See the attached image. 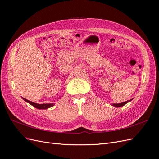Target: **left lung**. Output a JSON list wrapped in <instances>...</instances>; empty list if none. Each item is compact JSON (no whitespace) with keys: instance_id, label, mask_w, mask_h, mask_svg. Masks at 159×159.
Masks as SVG:
<instances>
[{"instance_id":"left-lung-1","label":"left lung","mask_w":159,"mask_h":159,"mask_svg":"<svg viewBox=\"0 0 159 159\" xmlns=\"http://www.w3.org/2000/svg\"><path fill=\"white\" fill-rule=\"evenodd\" d=\"M131 100L132 99H130V100L127 101V102H123V103H113V104H112V105H113V106H114V107H120L123 106V105H125L126 103H127L128 102H131Z\"/></svg>"}]
</instances>
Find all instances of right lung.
Listing matches in <instances>:
<instances>
[{
	"mask_svg": "<svg viewBox=\"0 0 159 159\" xmlns=\"http://www.w3.org/2000/svg\"><path fill=\"white\" fill-rule=\"evenodd\" d=\"M23 99L25 101V102H28V103H30V105H32L33 107H34L37 109H48L49 107H52V106H54V103H44V104H38V103H34L32 102H30V101L26 99L23 98Z\"/></svg>",
	"mask_w": 159,
	"mask_h": 159,
	"instance_id": "obj_1",
	"label": "right lung"
}]
</instances>
